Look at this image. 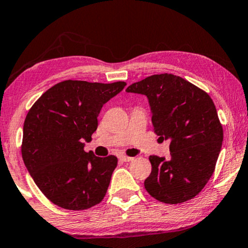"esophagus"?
<instances>
[{"instance_id": "34e87169", "label": "esophagus", "mask_w": 248, "mask_h": 248, "mask_svg": "<svg viewBox=\"0 0 248 248\" xmlns=\"http://www.w3.org/2000/svg\"><path fill=\"white\" fill-rule=\"evenodd\" d=\"M120 159H121L122 161H125V162H130V161L133 160L134 158H132V157H128V155H121Z\"/></svg>"}]
</instances>
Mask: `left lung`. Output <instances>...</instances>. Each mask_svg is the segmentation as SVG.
<instances>
[{"label":"left lung","mask_w":248,"mask_h":248,"mask_svg":"<svg viewBox=\"0 0 248 248\" xmlns=\"http://www.w3.org/2000/svg\"><path fill=\"white\" fill-rule=\"evenodd\" d=\"M145 94L152 111L154 131L170 140V158L150 155L152 170L144 187L167 204L188 201L211 178L223 140L215 104L204 90L170 73L154 74L127 87Z\"/></svg>","instance_id":"left-lung-1"}]
</instances>
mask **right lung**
<instances>
[{
	"mask_svg": "<svg viewBox=\"0 0 248 248\" xmlns=\"http://www.w3.org/2000/svg\"><path fill=\"white\" fill-rule=\"evenodd\" d=\"M126 86L65 80L40 96L23 124L22 159L33 182L50 202L86 210L103 201L115 155L100 158L83 150L97 130L101 107Z\"/></svg>",
	"mask_w": 248,
	"mask_h": 248,
	"instance_id": "right-lung-1",
	"label": "right lung"
}]
</instances>
